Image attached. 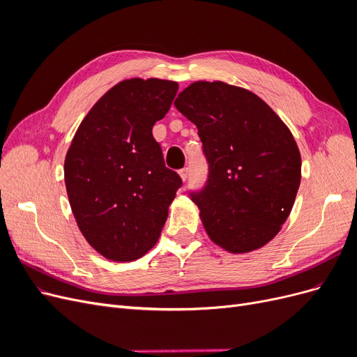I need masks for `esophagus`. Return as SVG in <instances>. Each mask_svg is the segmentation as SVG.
<instances>
[{"label": "esophagus", "instance_id": "esophagus-1", "mask_svg": "<svg viewBox=\"0 0 357 357\" xmlns=\"http://www.w3.org/2000/svg\"><path fill=\"white\" fill-rule=\"evenodd\" d=\"M180 177H181V180L183 181H186L188 180V174H189V171H188V168H183V169H180Z\"/></svg>", "mask_w": 357, "mask_h": 357}]
</instances>
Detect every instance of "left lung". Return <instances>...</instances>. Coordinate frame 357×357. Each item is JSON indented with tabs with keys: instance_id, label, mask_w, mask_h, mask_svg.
Here are the masks:
<instances>
[{
	"instance_id": "8db88e82",
	"label": "left lung",
	"mask_w": 357,
	"mask_h": 357,
	"mask_svg": "<svg viewBox=\"0 0 357 357\" xmlns=\"http://www.w3.org/2000/svg\"><path fill=\"white\" fill-rule=\"evenodd\" d=\"M198 128L208 180L192 193L210 240L226 252L257 250L282 229L301 183L294 135L262 98L225 82H193L174 101Z\"/></svg>"
}]
</instances>
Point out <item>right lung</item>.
<instances>
[{
	"label": "right lung",
	"mask_w": 357,
	"mask_h": 357,
	"mask_svg": "<svg viewBox=\"0 0 357 357\" xmlns=\"http://www.w3.org/2000/svg\"><path fill=\"white\" fill-rule=\"evenodd\" d=\"M177 91L172 80L119 82L86 114L67 152L63 177L75 222L110 261H135L158 243L181 186L152 134Z\"/></svg>",
	"instance_id": "add662e5"
}]
</instances>
